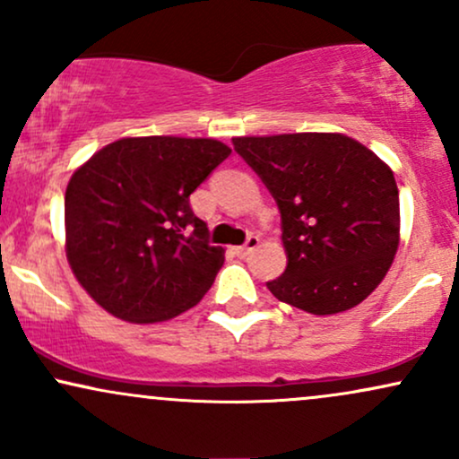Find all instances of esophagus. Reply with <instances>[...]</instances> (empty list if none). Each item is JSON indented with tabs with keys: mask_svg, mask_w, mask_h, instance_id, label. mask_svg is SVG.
Here are the masks:
<instances>
[{
	"mask_svg": "<svg viewBox=\"0 0 459 459\" xmlns=\"http://www.w3.org/2000/svg\"><path fill=\"white\" fill-rule=\"evenodd\" d=\"M259 241H261L259 237H256V235H250V237H247V239H246V244H244V246L235 247L237 255H239V256H247V255H250L252 250H255L256 246H259Z\"/></svg>",
	"mask_w": 459,
	"mask_h": 459,
	"instance_id": "34e87169",
	"label": "esophagus"
}]
</instances>
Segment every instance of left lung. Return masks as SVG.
<instances>
[{
    "mask_svg": "<svg viewBox=\"0 0 459 459\" xmlns=\"http://www.w3.org/2000/svg\"><path fill=\"white\" fill-rule=\"evenodd\" d=\"M276 200L287 270L267 282L313 315L354 308L386 276L399 246V189L376 152L343 134L233 138Z\"/></svg>",
    "mask_w": 459,
    "mask_h": 459,
    "instance_id": "left-lung-1",
    "label": "left lung"
}]
</instances>
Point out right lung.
Segmentation results:
<instances>
[{
    "instance_id": "add662e5",
    "label": "right lung",
    "mask_w": 459,
    "mask_h": 459,
    "mask_svg": "<svg viewBox=\"0 0 459 459\" xmlns=\"http://www.w3.org/2000/svg\"><path fill=\"white\" fill-rule=\"evenodd\" d=\"M230 155L209 138H123L77 168L65 196L66 259L99 307L157 324L196 307L224 263L189 194Z\"/></svg>"
}]
</instances>
